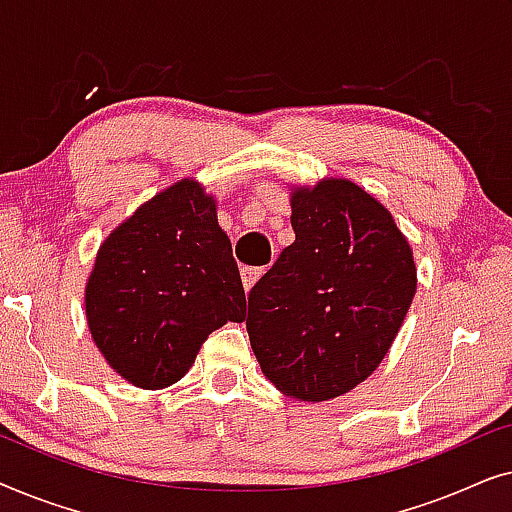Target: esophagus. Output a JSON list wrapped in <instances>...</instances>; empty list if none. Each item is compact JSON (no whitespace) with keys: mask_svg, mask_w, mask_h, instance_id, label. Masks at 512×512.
Returning a JSON list of instances; mask_svg holds the SVG:
<instances>
[{"mask_svg":"<svg viewBox=\"0 0 512 512\" xmlns=\"http://www.w3.org/2000/svg\"><path fill=\"white\" fill-rule=\"evenodd\" d=\"M263 268H251V265H244L242 268V284H244V291H249L251 286L258 282V277L263 275Z\"/></svg>","mask_w":512,"mask_h":512,"instance_id":"esophagus-1","label":"esophagus"}]
</instances>
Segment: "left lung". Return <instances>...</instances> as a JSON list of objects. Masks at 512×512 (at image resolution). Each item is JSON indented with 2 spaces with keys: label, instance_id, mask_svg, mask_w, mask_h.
Returning a JSON list of instances; mask_svg holds the SVG:
<instances>
[{
  "label": "left lung",
  "instance_id": "8db88e82",
  "mask_svg": "<svg viewBox=\"0 0 512 512\" xmlns=\"http://www.w3.org/2000/svg\"><path fill=\"white\" fill-rule=\"evenodd\" d=\"M296 242L249 293L247 331L263 375L298 401H328L387 356L417 289L394 216L349 179L291 186Z\"/></svg>",
  "mask_w": 512,
  "mask_h": 512
}]
</instances>
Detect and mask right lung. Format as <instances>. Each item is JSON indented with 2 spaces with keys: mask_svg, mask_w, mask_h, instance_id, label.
<instances>
[{
  "mask_svg": "<svg viewBox=\"0 0 512 512\" xmlns=\"http://www.w3.org/2000/svg\"><path fill=\"white\" fill-rule=\"evenodd\" d=\"M83 300L114 373L139 389L179 382L207 335L247 314L214 195L179 179L139 205L104 237Z\"/></svg>",
  "mask_w": 512,
  "mask_h": 512,
  "instance_id": "right-lung-1",
  "label": "right lung"
}]
</instances>
